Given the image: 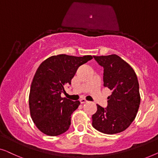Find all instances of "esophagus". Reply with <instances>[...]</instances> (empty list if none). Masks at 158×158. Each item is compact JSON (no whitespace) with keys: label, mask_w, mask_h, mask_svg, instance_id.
Masks as SVG:
<instances>
[{"label":"esophagus","mask_w":158,"mask_h":158,"mask_svg":"<svg viewBox=\"0 0 158 158\" xmlns=\"http://www.w3.org/2000/svg\"><path fill=\"white\" fill-rule=\"evenodd\" d=\"M88 101L86 100L85 99H80V102H81V104H84V103H86Z\"/></svg>","instance_id":"1"}]
</instances>
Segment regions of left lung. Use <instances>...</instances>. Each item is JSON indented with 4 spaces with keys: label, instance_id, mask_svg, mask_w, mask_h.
Instances as JSON below:
<instances>
[{
    "label": "left lung",
    "instance_id": "8db88e82",
    "mask_svg": "<svg viewBox=\"0 0 158 158\" xmlns=\"http://www.w3.org/2000/svg\"><path fill=\"white\" fill-rule=\"evenodd\" d=\"M104 68V86L112 91L107 106L97 104L92 115V126L104 134L113 135L125 130L136 117L140 104L137 75L130 64L116 54L95 56Z\"/></svg>",
    "mask_w": 158,
    "mask_h": 158
}]
</instances>
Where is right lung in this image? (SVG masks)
I'll use <instances>...</instances> for the list:
<instances>
[{"instance_id":"add662e5","label":"right lung","mask_w":158,"mask_h":158,"mask_svg":"<svg viewBox=\"0 0 158 158\" xmlns=\"http://www.w3.org/2000/svg\"><path fill=\"white\" fill-rule=\"evenodd\" d=\"M92 58L59 54L40 64L31 86L28 103L33 121L44 134L57 136L69 128L71 115L80 102L62 98L61 94L65 92L66 84H71L77 69Z\"/></svg>"}]
</instances>
